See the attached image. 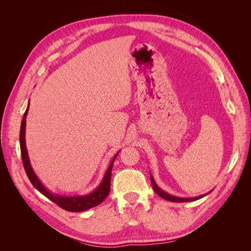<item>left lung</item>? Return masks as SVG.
Returning <instances> with one entry per match:
<instances>
[{
  "label": "left lung",
  "mask_w": 251,
  "mask_h": 251,
  "mask_svg": "<svg viewBox=\"0 0 251 251\" xmlns=\"http://www.w3.org/2000/svg\"><path fill=\"white\" fill-rule=\"evenodd\" d=\"M150 176H151V187H153L155 193L158 196H160L161 198L165 199V200H169V201H172V202H191V201H196V200H198V199H201V198H203V197H205V196L207 195V194H204V195H201V196H198V197H194V198H180V197L173 196V195H170V194H168L166 192L162 191V189L157 185V183L155 182L153 176H151V175H150Z\"/></svg>",
  "instance_id": "1"
}]
</instances>
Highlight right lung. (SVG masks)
Returning <instances> with one entry per match:
<instances>
[{
  "mask_svg": "<svg viewBox=\"0 0 251 251\" xmlns=\"http://www.w3.org/2000/svg\"><path fill=\"white\" fill-rule=\"evenodd\" d=\"M29 109V103L26 109V112L23 116L22 124H21V131H20V147H21V155L23 164H24V169L27 174V176L31 182L32 185L39 191L41 194H43L45 197H47L49 200L57 204L59 207H62L65 210L72 211V212H79L92 208L94 206H97L98 204H100L110 193V184H111V173H112V166L114 163V160L117 157L118 153L112 158V160L108 166L107 172L104 173V176L100 182V184L98 185L95 191L90 193L88 195L83 196H62L56 195L52 193L43 185L40 179L37 178L35 173L33 172V169L31 166L28 156V151L26 147V140H25V133H26V117Z\"/></svg>",
  "mask_w": 251,
  "mask_h": 251,
  "instance_id": "1",
  "label": "right lung"
}]
</instances>
